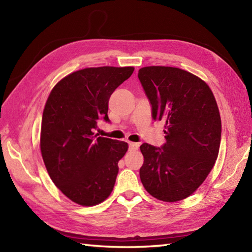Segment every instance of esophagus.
I'll return each instance as SVG.
<instances>
[{
	"mask_svg": "<svg viewBox=\"0 0 252 252\" xmlns=\"http://www.w3.org/2000/svg\"><path fill=\"white\" fill-rule=\"evenodd\" d=\"M138 147H140V144L129 142V149H130V151H137Z\"/></svg>",
	"mask_w": 252,
	"mask_h": 252,
	"instance_id": "esophagus-1",
	"label": "esophagus"
}]
</instances>
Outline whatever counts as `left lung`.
I'll list each match as a JSON object with an SVG mask.
<instances>
[{"instance_id": "obj_1", "label": "left lung", "mask_w": 252, "mask_h": 252, "mask_svg": "<svg viewBox=\"0 0 252 252\" xmlns=\"http://www.w3.org/2000/svg\"><path fill=\"white\" fill-rule=\"evenodd\" d=\"M138 79L154 120L165 123L167 141L161 147L141 145V181L159 200H182L203 183L218 158L222 126L216 98L205 81L180 68L144 67Z\"/></svg>"}]
</instances>
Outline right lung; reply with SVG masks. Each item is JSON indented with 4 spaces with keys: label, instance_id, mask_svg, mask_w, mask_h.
Segmentation results:
<instances>
[{
    "label": "right lung",
    "instance_id": "right-lung-1",
    "mask_svg": "<svg viewBox=\"0 0 252 252\" xmlns=\"http://www.w3.org/2000/svg\"><path fill=\"white\" fill-rule=\"evenodd\" d=\"M133 71L108 66L78 70L61 80L46 100L42 158L54 184L78 205H98L114 189L127 143L97 136L94 130L100 119L110 122V95Z\"/></svg>",
    "mask_w": 252,
    "mask_h": 252
}]
</instances>
